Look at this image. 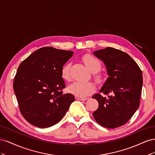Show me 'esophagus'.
<instances>
[{
  "mask_svg": "<svg viewBox=\"0 0 155 155\" xmlns=\"http://www.w3.org/2000/svg\"><path fill=\"white\" fill-rule=\"evenodd\" d=\"M75 98H76V100H80V101H85L87 99V97H80V96H76Z\"/></svg>",
  "mask_w": 155,
  "mask_h": 155,
  "instance_id": "obj_1",
  "label": "esophagus"
}]
</instances>
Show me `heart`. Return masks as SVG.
<instances>
[{"label": "heart", "mask_w": 155, "mask_h": 155, "mask_svg": "<svg viewBox=\"0 0 155 155\" xmlns=\"http://www.w3.org/2000/svg\"><path fill=\"white\" fill-rule=\"evenodd\" d=\"M83 61L91 72L94 73V77L96 80H100L101 76L99 74L95 72H97L101 68V63L94 56L90 54H86L82 58ZM70 64L67 63L64 64L61 70V76L65 81H70L71 76L70 73ZM68 91L73 94L80 97H85L90 95L95 91V86L91 82H80L76 81L71 84L68 87Z\"/></svg>", "instance_id": "obj_1"}]
</instances>
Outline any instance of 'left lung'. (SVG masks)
I'll return each instance as SVG.
<instances>
[{"mask_svg": "<svg viewBox=\"0 0 155 155\" xmlns=\"http://www.w3.org/2000/svg\"><path fill=\"white\" fill-rule=\"evenodd\" d=\"M93 54L104 63L109 76L100 93L92 96L99 104L93 116L104 127H118L127 122L140 106L142 70L130 55L120 50L107 47Z\"/></svg>", "mask_w": 155, "mask_h": 155, "instance_id": "1", "label": "left lung"}]
</instances>
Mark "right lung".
<instances>
[{
  "label": "right lung",
  "instance_id": "1",
  "mask_svg": "<svg viewBox=\"0 0 155 155\" xmlns=\"http://www.w3.org/2000/svg\"><path fill=\"white\" fill-rule=\"evenodd\" d=\"M74 52L52 47L39 48L20 64L13 90L22 116L30 124L46 128L58 124L75 100L64 94L61 70Z\"/></svg>",
  "mask_w": 155,
  "mask_h": 155
}]
</instances>
